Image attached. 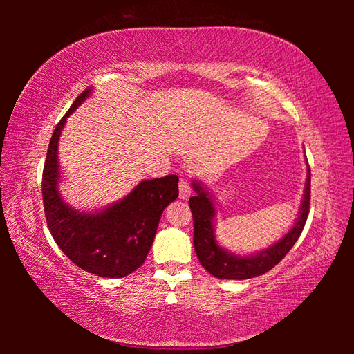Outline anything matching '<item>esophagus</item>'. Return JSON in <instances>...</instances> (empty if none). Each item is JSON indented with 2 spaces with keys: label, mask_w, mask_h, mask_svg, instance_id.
Masks as SVG:
<instances>
[{
  "label": "esophagus",
  "mask_w": 354,
  "mask_h": 354,
  "mask_svg": "<svg viewBox=\"0 0 354 354\" xmlns=\"http://www.w3.org/2000/svg\"><path fill=\"white\" fill-rule=\"evenodd\" d=\"M192 194V187L187 179H181L179 181V199H187Z\"/></svg>",
  "instance_id": "esophagus-1"
}]
</instances>
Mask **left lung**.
<instances>
[{"instance_id": "obj_1", "label": "left lung", "mask_w": 354, "mask_h": 354, "mask_svg": "<svg viewBox=\"0 0 354 354\" xmlns=\"http://www.w3.org/2000/svg\"><path fill=\"white\" fill-rule=\"evenodd\" d=\"M193 190L196 192L190 198L189 205L193 214V245L201 265L209 274L221 280H248V278L266 274L275 265L283 260L298 237L301 236L303 228L309 216L310 207V167L307 164V179L303 194L301 208L293 227L286 234L270 245L266 250H261L252 255H237L230 252L217 243L214 236V217L216 207L213 196L207 192L201 181H193Z\"/></svg>"}]
</instances>
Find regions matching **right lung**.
<instances>
[{
    "label": "right lung",
    "mask_w": 354,
    "mask_h": 354,
    "mask_svg": "<svg viewBox=\"0 0 354 354\" xmlns=\"http://www.w3.org/2000/svg\"><path fill=\"white\" fill-rule=\"evenodd\" d=\"M85 89L51 135L42 171V199L48 230L74 265L99 277L122 278L145 263L164 208L178 198L176 175L146 179L122 201L95 213L77 212L59 193L57 145L68 118L89 95Z\"/></svg>",
    "instance_id": "add662e5"
}]
</instances>
